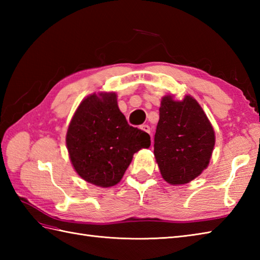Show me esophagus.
Listing matches in <instances>:
<instances>
[{
    "mask_svg": "<svg viewBox=\"0 0 260 260\" xmlns=\"http://www.w3.org/2000/svg\"><path fill=\"white\" fill-rule=\"evenodd\" d=\"M140 128H141L142 131L146 132V133L151 134V128H150V126H148V125H142V126H140Z\"/></svg>",
    "mask_w": 260,
    "mask_h": 260,
    "instance_id": "obj_1",
    "label": "esophagus"
}]
</instances>
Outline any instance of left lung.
I'll list each match as a JSON object with an SVG mask.
<instances>
[{
	"mask_svg": "<svg viewBox=\"0 0 260 260\" xmlns=\"http://www.w3.org/2000/svg\"><path fill=\"white\" fill-rule=\"evenodd\" d=\"M215 143L214 129L194 98H162L154 135V156L162 178L172 185L189 183L208 168Z\"/></svg>",
	"mask_w": 260,
	"mask_h": 260,
	"instance_id": "1",
	"label": "left lung"
}]
</instances>
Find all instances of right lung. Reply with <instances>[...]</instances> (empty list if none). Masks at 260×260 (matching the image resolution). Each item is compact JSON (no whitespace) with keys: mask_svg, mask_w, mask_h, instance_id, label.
Listing matches in <instances>:
<instances>
[{"mask_svg":"<svg viewBox=\"0 0 260 260\" xmlns=\"http://www.w3.org/2000/svg\"><path fill=\"white\" fill-rule=\"evenodd\" d=\"M66 144L71 164L81 179L109 187L123 178L134 153L150 147L151 137L127 124L116 92H93L76 109Z\"/></svg>","mask_w":260,"mask_h":260,"instance_id":"right-lung-1","label":"right lung"}]
</instances>
